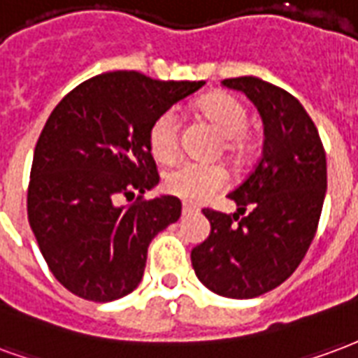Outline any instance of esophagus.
Wrapping results in <instances>:
<instances>
[{
    "label": "esophagus",
    "instance_id": "esophagus-1",
    "mask_svg": "<svg viewBox=\"0 0 358 358\" xmlns=\"http://www.w3.org/2000/svg\"><path fill=\"white\" fill-rule=\"evenodd\" d=\"M194 213H198V208L190 204H182V215H194Z\"/></svg>",
    "mask_w": 358,
    "mask_h": 358
}]
</instances>
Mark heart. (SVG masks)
<instances>
[{"instance_id":"obj_1","label":"heart","mask_w":358,"mask_h":358,"mask_svg":"<svg viewBox=\"0 0 358 358\" xmlns=\"http://www.w3.org/2000/svg\"><path fill=\"white\" fill-rule=\"evenodd\" d=\"M198 110L217 129L219 135L225 137L227 152L242 156L250 148L246 135L248 112L238 99L227 93H211L198 103ZM148 147L156 160L169 162L176 158L179 152V118L176 112H164L154 120L148 131ZM225 182L227 173L223 168L192 162L173 166L164 176V189L192 204L215 196Z\"/></svg>"}]
</instances>
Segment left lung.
Returning <instances> with one entry per match:
<instances>
[{"mask_svg": "<svg viewBox=\"0 0 358 358\" xmlns=\"http://www.w3.org/2000/svg\"><path fill=\"white\" fill-rule=\"evenodd\" d=\"M242 91L263 122V152L229 198L236 211L204 210L210 236L190 252L213 294L252 299L288 278L311 246L326 196V154L301 103L254 76L223 80Z\"/></svg>", "mask_w": 358, "mask_h": 358, "instance_id": "obj_1", "label": "left lung"}]
</instances>
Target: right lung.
<instances>
[{"label": "right lung", "mask_w": 358, "mask_h": 358, "mask_svg": "<svg viewBox=\"0 0 358 358\" xmlns=\"http://www.w3.org/2000/svg\"><path fill=\"white\" fill-rule=\"evenodd\" d=\"M204 83L118 70L80 83L55 106L34 150L28 221L72 294L104 303L139 286L148 246L181 217V202L139 196L125 208L116 200L158 185L150 125Z\"/></svg>", "instance_id": "obj_1"}]
</instances>
